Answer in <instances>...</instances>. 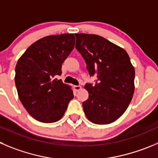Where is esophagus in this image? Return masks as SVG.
Instances as JSON below:
<instances>
[{
    "label": "esophagus",
    "instance_id": "obj_1",
    "mask_svg": "<svg viewBox=\"0 0 158 158\" xmlns=\"http://www.w3.org/2000/svg\"><path fill=\"white\" fill-rule=\"evenodd\" d=\"M73 88H74L75 91H78L81 89V86H80V85H74V86H73Z\"/></svg>",
    "mask_w": 158,
    "mask_h": 158
}]
</instances>
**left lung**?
Segmentation results:
<instances>
[{"label": "left lung", "instance_id": "1", "mask_svg": "<svg viewBox=\"0 0 158 158\" xmlns=\"http://www.w3.org/2000/svg\"><path fill=\"white\" fill-rule=\"evenodd\" d=\"M76 49L87 64L89 74L97 81L86 84L88 100L84 112L98 125L113 123L128 108L134 93L135 70L126 50L100 35L74 34Z\"/></svg>", "mask_w": 158, "mask_h": 158}]
</instances>
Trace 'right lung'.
Returning <instances> with one entry per match:
<instances>
[{"mask_svg": "<svg viewBox=\"0 0 158 158\" xmlns=\"http://www.w3.org/2000/svg\"><path fill=\"white\" fill-rule=\"evenodd\" d=\"M73 34L49 35L35 42L15 67L18 94L27 112L41 123L57 122L65 113L73 91L61 80L64 61L74 48Z\"/></svg>", "mask_w": 158, "mask_h": 158, "instance_id": "1", "label": "right lung"}]
</instances>
